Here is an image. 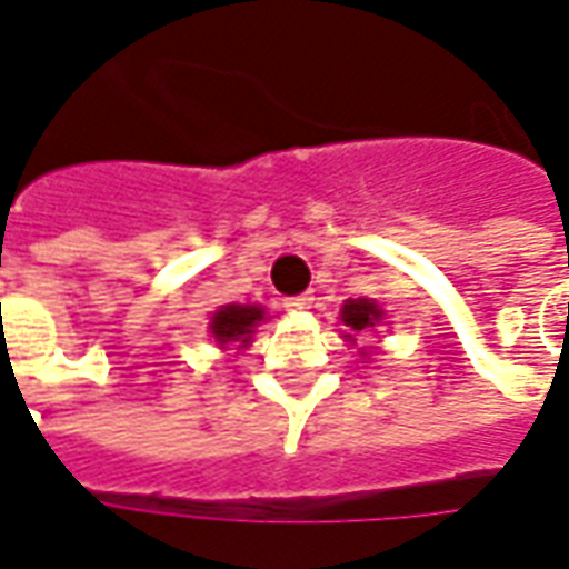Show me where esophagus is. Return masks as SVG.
Returning <instances> with one entry per match:
<instances>
[{"label": "esophagus", "instance_id": "esophagus-1", "mask_svg": "<svg viewBox=\"0 0 569 569\" xmlns=\"http://www.w3.org/2000/svg\"><path fill=\"white\" fill-rule=\"evenodd\" d=\"M312 300H316L312 293L288 297V300H284V309H288V312H306V309H312Z\"/></svg>", "mask_w": 569, "mask_h": 569}]
</instances>
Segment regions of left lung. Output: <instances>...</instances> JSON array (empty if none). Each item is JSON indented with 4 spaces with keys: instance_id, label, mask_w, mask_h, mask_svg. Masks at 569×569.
Returning <instances> with one entry per match:
<instances>
[{
    "instance_id": "1",
    "label": "left lung",
    "mask_w": 569,
    "mask_h": 569,
    "mask_svg": "<svg viewBox=\"0 0 569 569\" xmlns=\"http://www.w3.org/2000/svg\"><path fill=\"white\" fill-rule=\"evenodd\" d=\"M382 309L373 300H365V297H358V300H346L340 309V321L346 328L352 330V333H361V330H370L373 325H380ZM352 333H346L349 340H356Z\"/></svg>"
}]
</instances>
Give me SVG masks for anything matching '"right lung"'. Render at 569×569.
Here are the masks:
<instances>
[{
    "label": "right lung",
    "mask_w": 569,
    "mask_h": 569,
    "mask_svg": "<svg viewBox=\"0 0 569 569\" xmlns=\"http://www.w3.org/2000/svg\"><path fill=\"white\" fill-rule=\"evenodd\" d=\"M263 318H266L263 306H239V303L220 306V309L211 316V337L217 340L220 349H229V346L244 349V346L251 342L253 330H257V325H260Z\"/></svg>",
    "instance_id": "right-lung-1"
}]
</instances>
